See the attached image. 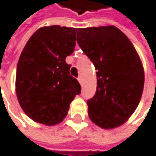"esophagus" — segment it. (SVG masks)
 <instances>
[{
  "mask_svg": "<svg viewBox=\"0 0 156 156\" xmlns=\"http://www.w3.org/2000/svg\"><path fill=\"white\" fill-rule=\"evenodd\" d=\"M77 80H79V82L80 83V85H81V86L83 85V81H82V79H81V76H79V77H77Z\"/></svg>",
  "mask_w": 156,
  "mask_h": 156,
  "instance_id": "34e87169",
  "label": "esophagus"
}]
</instances>
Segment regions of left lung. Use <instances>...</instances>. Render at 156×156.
Masks as SVG:
<instances>
[{"mask_svg":"<svg viewBox=\"0 0 156 156\" xmlns=\"http://www.w3.org/2000/svg\"><path fill=\"white\" fill-rule=\"evenodd\" d=\"M76 41L97 70V90L87 102L90 120L106 129L121 126L136 110L144 85L134 46L114 26L79 28Z\"/></svg>","mask_w":156,"mask_h":156,"instance_id":"left-lung-1","label":"left lung"}]
</instances>
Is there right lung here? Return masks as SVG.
Segmentation results:
<instances>
[{"instance_id": "1", "label": "right lung", "mask_w": 156, "mask_h": 156, "mask_svg": "<svg viewBox=\"0 0 156 156\" xmlns=\"http://www.w3.org/2000/svg\"><path fill=\"white\" fill-rule=\"evenodd\" d=\"M76 28L51 26L39 28L22 51L16 90L21 108L32 120L53 126L66 116L81 87L66 58L76 46Z\"/></svg>"}]
</instances>
